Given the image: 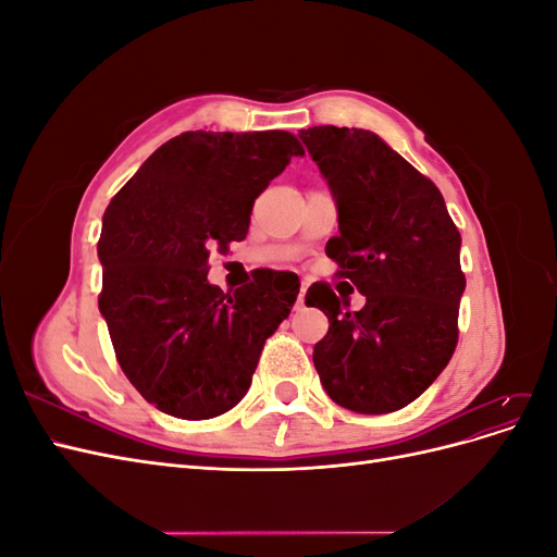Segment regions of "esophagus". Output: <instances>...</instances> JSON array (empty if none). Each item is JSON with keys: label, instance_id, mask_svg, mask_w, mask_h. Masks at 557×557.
Masks as SVG:
<instances>
[{"label": "esophagus", "instance_id": "1", "mask_svg": "<svg viewBox=\"0 0 557 557\" xmlns=\"http://www.w3.org/2000/svg\"><path fill=\"white\" fill-rule=\"evenodd\" d=\"M307 288H309V285H307V283H301V288H299V295H297V309H301V307H305V297H307Z\"/></svg>", "mask_w": 557, "mask_h": 557}]
</instances>
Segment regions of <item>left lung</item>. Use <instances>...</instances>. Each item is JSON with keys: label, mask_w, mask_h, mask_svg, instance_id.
<instances>
[{"label": "left lung", "mask_w": 557, "mask_h": 557, "mask_svg": "<svg viewBox=\"0 0 557 557\" xmlns=\"http://www.w3.org/2000/svg\"><path fill=\"white\" fill-rule=\"evenodd\" d=\"M336 201L327 256L367 297L344 311L330 288L307 301L330 318L313 346L325 393L356 413H391L423 395L458 344L460 232L436 185L369 129L299 132Z\"/></svg>", "instance_id": "1"}]
</instances>
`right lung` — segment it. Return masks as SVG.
Returning <instances> with one entry per match:
<instances>
[{
  "label": "right lung",
  "mask_w": 557,
  "mask_h": 557,
  "mask_svg": "<svg viewBox=\"0 0 557 557\" xmlns=\"http://www.w3.org/2000/svg\"><path fill=\"white\" fill-rule=\"evenodd\" d=\"M305 148L290 132H185L107 207L99 313L129 383L162 413L205 420L248 393L264 342L297 293L209 283V252L248 234L252 201Z\"/></svg>",
  "instance_id": "1"
}]
</instances>
